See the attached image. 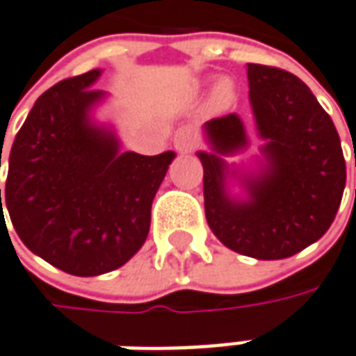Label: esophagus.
<instances>
[{"label": "esophagus", "instance_id": "34e87169", "mask_svg": "<svg viewBox=\"0 0 356 356\" xmlns=\"http://www.w3.org/2000/svg\"><path fill=\"white\" fill-rule=\"evenodd\" d=\"M173 145H175V149L181 151V153L193 151L195 145H197V133H195V129L193 127H181V129H177V133L173 136Z\"/></svg>", "mask_w": 356, "mask_h": 356}]
</instances>
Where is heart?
<instances>
[{
    "mask_svg": "<svg viewBox=\"0 0 356 356\" xmlns=\"http://www.w3.org/2000/svg\"><path fill=\"white\" fill-rule=\"evenodd\" d=\"M232 100H234V84H232V80L223 78L213 88V106L225 108Z\"/></svg>",
    "mask_w": 356,
    "mask_h": 356,
    "instance_id": "1",
    "label": "heart"
}]
</instances>
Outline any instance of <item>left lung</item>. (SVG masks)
<instances>
[{"label": "left lung", "instance_id": "left-lung-1", "mask_svg": "<svg viewBox=\"0 0 356 356\" xmlns=\"http://www.w3.org/2000/svg\"><path fill=\"white\" fill-rule=\"evenodd\" d=\"M250 100L270 163L258 179H245L252 199L236 203L223 189V161L199 153L205 218L229 250L258 258H290L321 240L339 211L346 183L341 138L310 88L276 66L248 64ZM207 136L218 153L245 145L238 115L211 118Z\"/></svg>", "mask_w": 356, "mask_h": 356}]
</instances>
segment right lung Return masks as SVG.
<instances>
[{
    "mask_svg": "<svg viewBox=\"0 0 356 356\" xmlns=\"http://www.w3.org/2000/svg\"><path fill=\"white\" fill-rule=\"evenodd\" d=\"M100 70L60 80L40 96L10 151L6 207L33 254L74 276L120 268L147 240L151 205L175 153H118L88 122ZM1 167V151H0ZM1 223L3 207H1Z\"/></svg>",
    "mask_w": 356,
    "mask_h": 356,
    "instance_id": "right-lung-1",
    "label": "right lung"
}]
</instances>
